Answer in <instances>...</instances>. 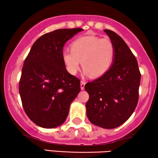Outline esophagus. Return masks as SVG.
<instances>
[{
	"instance_id": "obj_1",
	"label": "esophagus",
	"mask_w": 158,
	"mask_h": 158,
	"mask_svg": "<svg viewBox=\"0 0 158 158\" xmlns=\"http://www.w3.org/2000/svg\"><path fill=\"white\" fill-rule=\"evenodd\" d=\"M85 84H86V81H81V89H84V86H85Z\"/></svg>"
}]
</instances>
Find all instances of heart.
<instances>
[{"label": "heart", "mask_w": 158, "mask_h": 158, "mask_svg": "<svg viewBox=\"0 0 158 158\" xmlns=\"http://www.w3.org/2000/svg\"><path fill=\"white\" fill-rule=\"evenodd\" d=\"M115 54V47L110 39L84 36L74 40L70 50L63 52L61 57L66 71L71 75L77 74L81 61L86 75L99 77L111 68Z\"/></svg>", "instance_id": "1"}]
</instances>
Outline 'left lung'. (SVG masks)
<instances>
[{
  "label": "left lung",
  "instance_id": "1",
  "mask_svg": "<svg viewBox=\"0 0 158 158\" xmlns=\"http://www.w3.org/2000/svg\"><path fill=\"white\" fill-rule=\"evenodd\" d=\"M115 47L114 60L105 75L85 85L89 98L86 114L92 123L114 129L130 118L138 105L140 70L135 56L114 31L104 29Z\"/></svg>",
  "mask_w": 158,
  "mask_h": 158
}]
</instances>
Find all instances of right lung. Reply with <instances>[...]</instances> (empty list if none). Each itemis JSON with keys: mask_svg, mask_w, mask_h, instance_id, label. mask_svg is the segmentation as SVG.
Here are the masks:
<instances>
[{"mask_svg": "<svg viewBox=\"0 0 158 158\" xmlns=\"http://www.w3.org/2000/svg\"><path fill=\"white\" fill-rule=\"evenodd\" d=\"M82 30L60 29L46 33L34 43L24 60L20 98L26 114L39 127L61 125L81 91V81L66 71L61 55L66 42Z\"/></svg>", "mask_w": 158, "mask_h": 158, "instance_id": "right-lung-1", "label": "right lung"}]
</instances>
